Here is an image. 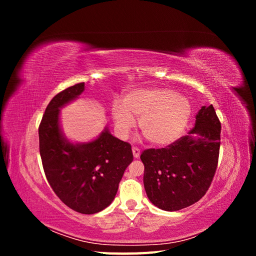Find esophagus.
Returning a JSON list of instances; mask_svg holds the SVG:
<instances>
[{"label":"esophagus","mask_w":256,"mask_h":256,"mask_svg":"<svg viewBox=\"0 0 256 256\" xmlns=\"http://www.w3.org/2000/svg\"><path fill=\"white\" fill-rule=\"evenodd\" d=\"M132 154H134V159H138V157H140V150L138 148V147H132Z\"/></svg>","instance_id":"obj_1"}]
</instances>
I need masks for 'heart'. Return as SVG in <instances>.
Wrapping results in <instances>:
<instances>
[{
	"instance_id": "b5f03b06",
	"label": "heart",
	"mask_w": 256,
	"mask_h": 256,
	"mask_svg": "<svg viewBox=\"0 0 256 256\" xmlns=\"http://www.w3.org/2000/svg\"><path fill=\"white\" fill-rule=\"evenodd\" d=\"M115 129L126 138L140 118L138 126L152 144L166 146L187 130L192 115L190 99L170 88H144L130 92L124 104L115 102L111 109Z\"/></svg>"
}]
</instances>
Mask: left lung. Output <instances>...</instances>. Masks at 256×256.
<instances>
[{
  "instance_id": "8db88e82",
  "label": "left lung",
  "mask_w": 256,
  "mask_h": 256,
  "mask_svg": "<svg viewBox=\"0 0 256 256\" xmlns=\"http://www.w3.org/2000/svg\"><path fill=\"white\" fill-rule=\"evenodd\" d=\"M220 134L221 124L212 104L204 106L188 136L166 148L142 152L144 188L154 206L176 212L205 196L218 164Z\"/></svg>"
}]
</instances>
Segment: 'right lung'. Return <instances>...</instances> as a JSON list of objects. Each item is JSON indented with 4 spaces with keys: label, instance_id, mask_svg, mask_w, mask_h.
<instances>
[{
    "label": "right lung",
    "instance_id": "1",
    "mask_svg": "<svg viewBox=\"0 0 256 256\" xmlns=\"http://www.w3.org/2000/svg\"><path fill=\"white\" fill-rule=\"evenodd\" d=\"M84 83L54 96L38 129L44 171L54 193L69 208L92 214L109 206L118 184L132 162L131 145L111 134L109 128L90 142L74 143L60 127V109L82 94Z\"/></svg>",
    "mask_w": 256,
    "mask_h": 256
}]
</instances>
